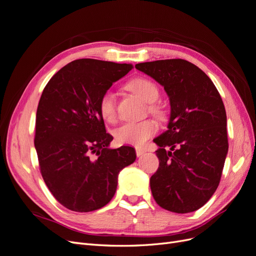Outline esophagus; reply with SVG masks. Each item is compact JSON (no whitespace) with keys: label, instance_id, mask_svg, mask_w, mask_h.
<instances>
[{"label":"esophagus","instance_id":"esophagus-1","mask_svg":"<svg viewBox=\"0 0 256 256\" xmlns=\"http://www.w3.org/2000/svg\"><path fill=\"white\" fill-rule=\"evenodd\" d=\"M136 156L138 157H141V156H143V154H145V150L143 148H136Z\"/></svg>","mask_w":256,"mask_h":256}]
</instances>
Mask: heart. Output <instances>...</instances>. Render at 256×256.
<instances>
[{
	"mask_svg": "<svg viewBox=\"0 0 256 256\" xmlns=\"http://www.w3.org/2000/svg\"><path fill=\"white\" fill-rule=\"evenodd\" d=\"M129 90L142 98L148 104V111L157 118H162L164 112L158 106L154 104L159 98V88L152 81L145 78H136L128 84ZM99 112L102 118L112 122L116 118V102L112 92L108 90L100 98ZM158 126L156 122L146 120L138 122H126L114 130V138L122 145L142 146L148 138L157 132Z\"/></svg>",
	"mask_w": 256,
	"mask_h": 256,
	"instance_id": "obj_1",
	"label": "heart"
}]
</instances>
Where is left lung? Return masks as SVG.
I'll use <instances>...</instances> for the list:
<instances>
[{
    "instance_id": "obj_1",
    "label": "left lung",
    "mask_w": 256,
    "mask_h": 256,
    "mask_svg": "<svg viewBox=\"0 0 256 256\" xmlns=\"http://www.w3.org/2000/svg\"><path fill=\"white\" fill-rule=\"evenodd\" d=\"M136 68L164 88L171 104L168 130L154 138L159 168L150 177L152 196L166 210L196 212L218 188L228 150L221 96L202 69L186 60L146 62Z\"/></svg>"
}]
</instances>
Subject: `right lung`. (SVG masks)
Instances as JSON below:
<instances>
[{
    "label": "right lung",
    "mask_w": 256,
    "mask_h": 256,
    "mask_svg": "<svg viewBox=\"0 0 256 256\" xmlns=\"http://www.w3.org/2000/svg\"><path fill=\"white\" fill-rule=\"evenodd\" d=\"M134 66L94 58L67 64L46 85L36 113L34 144L40 173L58 203L88 212L106 205L124 168L134 164V147L109 148L99 102Z\"/></svg>",
    "instance_id": "add662e5"
}]
</instances>
